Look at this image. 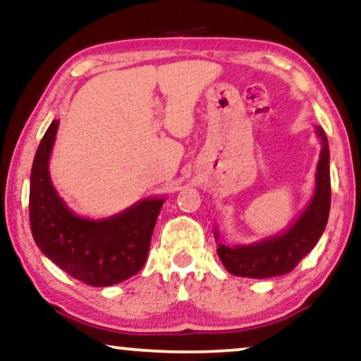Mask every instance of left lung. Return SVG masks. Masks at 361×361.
Listing matches in <instances>:
<instances>
[{"label": "left lung", "instance_id": "left-lung-1", "mask_svg": "<svg viewBox=\"0 0 361 361\" xmlns=\"http://www.w3.org/2000/svg\"><path fill=\"white\" fill-rule=\"evenodd\" d=\"M322 140V153L317 166V186L312 202L300 218L285 233L273 238L258 241L246 246H228L218 241V231L214 230L216 253L223 267L231 275L246 278H270L290 273L307 255L312 252L325 231L328 214H330V149L325 131L317 128Z\"/></svg>", "mask_w": 361, "mask_h": 361}]
</instances>
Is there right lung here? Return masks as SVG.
Segmentation results:
<instances>
[{"instance_id": "obj_1", "label": "right lung", "mask_w": 361, "mask_h": 361, "mask_svg": "<svg viewBox=\"0 0 361 361\" xmlns=\"http://www.w3.org/2000/svg\"><path fill=\"white\" fill-rule=\"evenodd\" d=\"M59 121L53 120L36 149L30 183L35 243L63 271L91 286H111L143 268L165 200H141L106 220L78 216L59 198L49 178V154Z\"/></svg>"}]
</instances>
